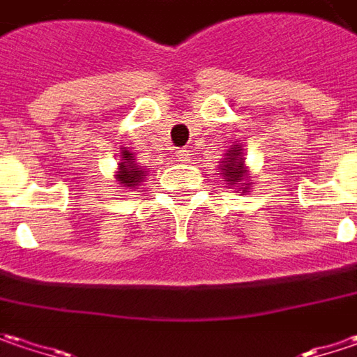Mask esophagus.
<instances>
[{
	"label": "esophagus",
	"mask_w": 357,
	"mask_h": 357,
	"mask_svg": "<svg viewBox=\"0 0 357 357\" xmlns=\"http://www.w3.org/2000/svg\"><path fill=\"white\" fill-rule=\"evenodd\" d=\"M174 154H176V158H178L181 162H187V160H190V154H188L187 149H178Z\"/></svg>",
	"instance_id": "1"
}]
</instances>
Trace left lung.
Here are the masks:
<instances>
[{
	"mask_svg": "<svg viewBox=\"0 0 357 357\" xmlns=\"http://www.w3.org/2000/svg\"><path fill=\"white\" fill-rule=\"evenodd\" d=\"M217 174H221L225 183L231 187H239L243 192H249L251 181H249V169L245 167V156H243V146L241 142H233L231 149L225 152V158L217 167Z\"/></svg>",
	"mask_w": 357,
	"mask_h": 357,
	"instance_id": "left-lung-1",
	"label": "left lung"
}]
</instances>
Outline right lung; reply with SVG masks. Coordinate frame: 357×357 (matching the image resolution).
Instances as JSON below:
<instances>
[{
  "label": "right lung",
  "mask_w": 357,
  "mask_h": 357,
  "mask_svg": "<svg viewBox=\"0 0 357 357\" xmlns=\"http://www.w3.org/2000/svg\"><path fill=\"white\" fill-rule=\"evenodd\" d=\"M146 172L149 170L136 165V158H134L132 152L128 151V149L120 151V162H118V170L116 174H114L120 187L136 188L144 181Z\"/></svg>",
  "instance_id": "add662e5"
}]
</instances>
